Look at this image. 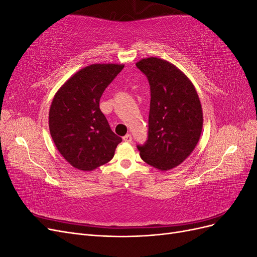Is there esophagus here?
Instances as JSON below:
<instances>
[{"label": "esophagus", "mask_w": 257, "mask_h": 257, "mask_svg": "<svg viewBox=\"0 0 257 257\" xmlns=\"http://www.w3.org/2000/svg\"><path fill=\"white\" fill-rule=\"evenodd\" d=\"M123 141L125 143H131L132 142V136L130 134H126L125 136H123Z\"/></svg>", "instance_id": "1"}]
</instances>
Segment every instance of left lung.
<instances>
[{"label":"left lung","mask_w":257,"mask_h":257,"mask_svg":"<svg viewBox=\"0 0 257 257\" xmlns=\"http://www.w3.org/2000/svg\"><path fill=\"white\" fill-rule=\"evenodd\" d=\"M136 66L147 76L151 91L148 141L137 148L147 164L166 172L195 149L203 131V108L189 77L173 63L150 57Z\"/></svg>","instance_id":"left-lung-1"}]
</instances>
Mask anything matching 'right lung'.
<instances>
[{
    "label": "right lung",
    "instance_id": "1",
    "mask_svg": "<svg viewBox=\"0 0 257 257\" xmlns=\"http://www.w3.org/2000/svg\"><path fill=\"white\" fill-rule=\"evenodd\" d=\"M123 64H91L62 84L49 110V131L58 151L73 167L91 172L109 162L122 139L99 109L103 92Z\"/></svg>",
    "mask_w": 257,
    "mask_h": 257
}]
</instances>
